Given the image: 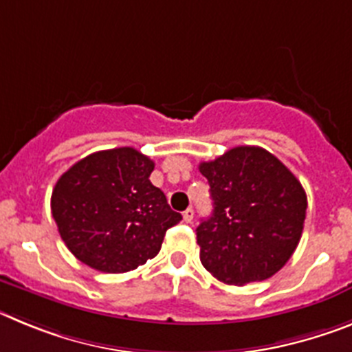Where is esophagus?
<instances>
[{
  "mask_svg": "<svg viewBox=\"0 0 352 352\" xmlns=\"http://www.w3.org/2000/svg\"><path fill=\"white\" fill-rule=\"evenodd\" d=\"M183 220H185L186 223H190L192 220H194V210H192V208H188V210L183 211Z\"/></svg>",
  "mask_w": 352,
  "mask_h": 352,
  "instance_id": "1",
  "label": "esophagus"
}]
</instances>
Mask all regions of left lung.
Here are the masks:
<instances>
[{"mask_svg":"<svg viewBox=\"0 0 352 352\" xmlns=\"http://www.w3.org/2000/svg\"><path fill=\"white\" fill-rule=\"evenodd\" d=\"M213 213L197 227L201 263L223 284L266 280L300 243L307 194L296 176L259 146L201 162Z\"/></svg>","mask_w":352,"mask_h":352,"instance_id":"obj_1","label":"left lung"}]
</instances>
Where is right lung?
<instances>
[{
  "label": "right lung",
  "instance_id": "obj_1",
  "mask_svg": "<svg viewBox=\"0 0 352 352\" xmlns=\"http://www.w3.org/2000/svg\"><path fill=\"white\" fill-rule=\"evenodd\" d=\"M153 160L135 148L88 155L56 183L51 210L68 250L104 273L135 270L160 252L182 220L149 182Z\"/></svg>",
  "mask_w": 352,
  "mask_h": 352
}]
</instances>
